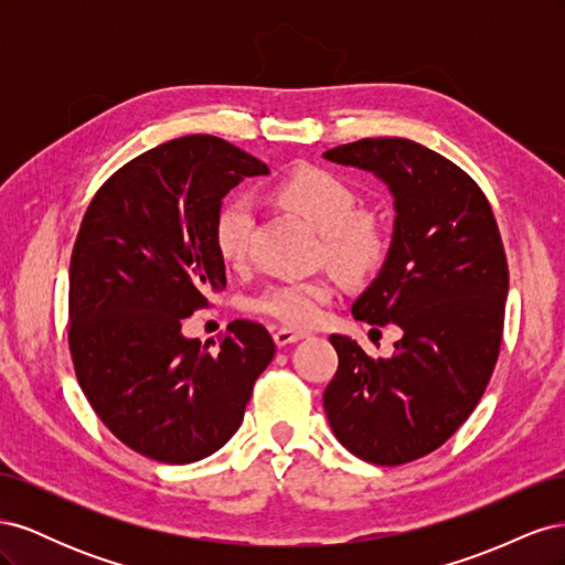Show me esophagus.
I'll use <instances>...</instances> for the list:
<instances>
[{"mask_svg":"<svg viewBox=\"0 0 565 565\" xmlns=\"http://www.w3.org/2000/svg\"><path fill=\"white\" fill-rule=\"evenodd\" d=\"M309 337V332H299V330H289V328H280L273 332V339H276L278 347H287V344H295V341Z\"/></svg>","mask_w":565,"mask_h":565,"instance_id":"34e87169","label":"esophagus"}]
</instances>
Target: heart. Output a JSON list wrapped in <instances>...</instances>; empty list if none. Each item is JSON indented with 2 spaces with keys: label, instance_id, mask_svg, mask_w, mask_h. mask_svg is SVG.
I'll use <instances>...</instances> for the list:
<instances>
[{
  "label": "heart",
  "instance_id": "1",
  "mask_svg": "<svg viewBox=\"0 0 565 565\" xmlns=\"http://www.w3.org/2000/svg\"><path fill=\"white\" fill-rule=\"evenodd\" d=\"M285 207L301 214L322 233V254L351 280H365L377 273L388 256V233L370 212H358L353 188L334 172L306 167L273 185ZM254 228L249 198L231 195L218 204L212 221L214 247L221 259L243 264ZM334 297V280L318 276L309 280L270 282L249 299V311L276 320L285 328H313L322 309Z\"/></svg>",
  "mask_w": 565,
  "mask_h": 565
}]
</instances>
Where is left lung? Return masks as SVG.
<instances>
[{
    "mask_svg": "<svg viewBox=\"0 0 565 565\" xmlns=\"http://www.w3.org/2000/svg\"><path fill=\"white\" fill-rule=\"evenodd\" d=\"M324 160L372 172L396 200L388 256L353 318L396 322L403 339L374 361L332 334L339 367L322 396L341 446L396 467L440 448L481 401L502 344L507 254L481 188L438 152L393 136L337 146Z\"/></svg>",
    "mask_w": 565,
    "mask_h": 565,
    "instance_id": "left-lung-1",
    "label": "left lung"
}]
</instances>
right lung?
<instances>
[{
  "label": "right lung",
  "mask_w": 565,
  "mask_h": 565,
  "mask_svg": "<svg viewBox=\"0 0 565 565\" xmlns=\"http://www.w3.org/2000/svg\"><path fill=\"white\" fill-rule=\"evenodd\" d=\"M268 167L207 134L146 150L98 188L71 256L67 344L77 382L113 436L164 465H191L237 431L276 344L233 320L218 344L181 334L226 285L212 221Z\"/></svg>",
  "instance_id": "1"
}]
</instances>
